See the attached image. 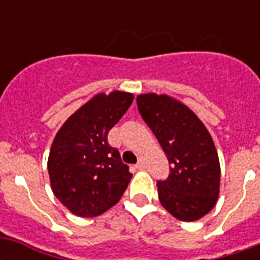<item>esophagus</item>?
<instances>
[{
	"mask_svg": "<svg viewBox=\"0 0 260 260\" xmlns=\"http://www.w3.org/2000/svg\"><path fill=\"white\" fill-rule=\"evenodd\" d=\"M144 167H146V162H144V159L140 158L139 159L138 165H136V169H140V170H142V169H144Z\"/></svg>",
	"mask_w": 260,
	"mask_h": 260,
	"instance_id": "esophagus-1",
	"label": "esophagus"
}]
</instances>
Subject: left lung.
Segmentation results:
<instances>
[{"label":"left lung","mask_w":260,"mask_h":260,"mask_svg":"<svg viewBox=\"0 0 260 260\" xmlns=\"http://www.w3.org/2000/svg\"><path fill=\"white\" fill-rule=\"evenodd\" d=\"M139 113L160 143L170 175L158 181L159 201L174 217L196 221L212 210L220 189V163L201 120L169 95L142 94Z\"/></svg>","instance_id":"1"}]
</instances>
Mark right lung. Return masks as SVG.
Masks as SVG:
<instances>
[{"label":"right lung","mask_w":260,"mask_h":260,"mask_svg":"<svg viewBox=\"0 0 260 260\" xmlns=\"http://www.w3.org/2000/svg\"><path fill=\"white\" fill-rule=\"evenodd\" d=\"M134 94L94 95L56 134L48 156L55 197L81 217H94L117 204L132 174L108 134L125 114Z\"/></svg>","instance_id":"1"}]
</instances>
